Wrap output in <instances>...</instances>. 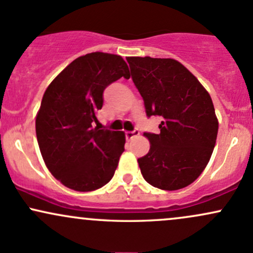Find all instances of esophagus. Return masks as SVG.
Instances as JSON below:
<instances>
[{
    "label": "esophagus",
    "mask_w": 253,
    "mask_h": 253,
    "mask_svg": "<svg viewBox=\"0 0 253 253\" xmlns=\"http://www.w3.org/2000/svg\"><path fill=\"white\" fill-rule=\"evenodd\" d=\"M138 134H139V131H138V129H134V131H131V132H126V133H125V135H126V139H127V140H131V139H133V138L137 137Z\"/></svg>",
    "instance_id": "obj_1"
}]
</instances>
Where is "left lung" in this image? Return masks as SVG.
Wrapping results in <instances>:
<instances>
[{
    "instance_id": "left-lung-1",
    "label": "left lung",
    "mask_w": 253,
    "mask_h": 253,
    "mask_svg": "<svg viewBox=\"0 0 253 253\" xmlns=\"http://www.w3.org/2000/svg\"><path fill=\"white\" fill-rule=\"evenodd\" d=\"M146 115L161 116L160 133L145 132L150 150L138 158L143 177L166 191L192 184L215 148L218 121L211 97L179 61L127 57Z\"/></svg>"
}]
</instances>
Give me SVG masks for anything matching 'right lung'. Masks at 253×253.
Listing matches in <instances>:
<instances>
[{
    "label": "right lung",
    "instance_id": "add662e5",
    "mask_svg": "<svg viewBox=\"0 0 253 253\" xmlns=\"http://www.w3.org/2000/svg\"><path fill=\"white\" fill-rule=\"evenodd\" d=\"M128 79L119 55L91 52L78 57L50 83L36 118V134L45 166L66 187L80 192L112 180L125 150V133L95 127L103 91Z\"/></svg>",
    "mask_w": 253,
    "mask_h": 253
}]
</instances>
